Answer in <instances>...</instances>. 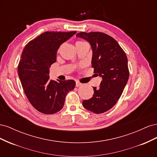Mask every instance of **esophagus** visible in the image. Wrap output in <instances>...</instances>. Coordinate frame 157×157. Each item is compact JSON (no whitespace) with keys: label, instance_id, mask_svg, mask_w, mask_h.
Returning <instances> with one entry per match:
<instances>
[{"label":"esophagus","instance_id":"esophagus-1","mask_svg":"<svg viewBox=\"0 0 157 157\" xmlns=\"http://www.w3.org/2000/svg\"><path fill=\"white\" fill-rule=\"evenodd\" d=\"M82 83H80V82H78V81H76V86H77V87L82 86Z\"/></svg>","mask_w":157,"mask_h":157}]
</instances>
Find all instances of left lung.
I'll return each mask as SVG.
<instances>
[{
  "instance_id": "left-lung-1",
  "label": "left lung",
  "mask_w": 157,
  "mask_h": 157,
  "mask_svg": "<svg viewBox=\"0 0 157 157\" xmlns=\"http://www.w3.org/2000/svg\"><path fill=\"white\" fill-rule=\"evenodd\" d=\"M76 36L90 43L94 73L102 78L99 88L93 87L92 98L82 105L96 114L106 112L117 103L129 78L126 55L115 39L103 33L80 32Z\"/></svg>"
}]
</instances>
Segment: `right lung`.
I'll return each instance as SVG.
<instances>
[{
    "label": "right lung",
    "mask_w": 157,
    "mask_h": 157,
    "mask_svg": "<svg viewBox=\"0 0 157 157\" xmlns=\"http://www.w3.org/2000/svg\"><path fill=\"white\" fill-rule=\"evenodd\" d=\"M76 33L47 31L23 49L17 67L19 77L29 102L42 113L50 115L62 109L66 95L75 87L73 80L56 82L50 80L48 75L59 46Z\"/></svg>",
    "instance_id": "1"
}]
</instances>
